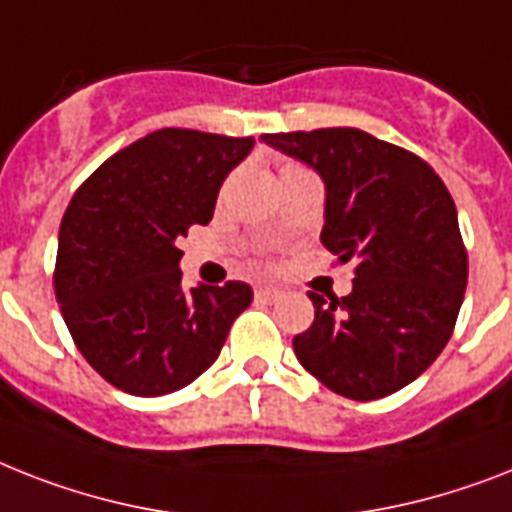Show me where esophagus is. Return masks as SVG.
I'll list each match as a JSON object with an SVG mask.
<instances>
[{"mask_svg": "<svg viewBox=\"0 0 512 512\" xmlns=\"http://www.w3.org/2000/svg\"><path fill=\"white\" fill-rule=\"evenodd\" d=\"M255 297L260 299V302H273V299L281 297V292H278V289H268V286H263V289H257Z\"/></svg>", "mask_w": 512, "mask_h": 512, "instance_id": "34e87169", "label": "esophagus"}]
</instances>
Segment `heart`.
<instances>
[{
  "label": "heart",
  "mask_w": 512,
  "mask_h": 512,
  "mask_svg": "<svg viewBox=\"0 0 512 512\" xmlns=\"http://www.w3.org/2000/svg\"><path fill=\"white\" fill-rule=\"evenodd\" d=\"M294 168H299V165H286L284 170H294ZM284 170H281V173H284Z\"/></svg>",
  "instance_id": "1"
}]
</instances>
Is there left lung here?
<instances>
[{
    "label": "left lung",
    "instance_id": "1",
    "mask_svg": "<svg viewBox=\"0 0 512 512\" xmlns=\"http://www.w3.org/2000/svg\"><path fill=\"white\" fill-rule=\"evenodd\" d=\"M326 181L321 242L355 263L347 297L307 292L313 326L294 355L331 392L368 402L400 392L450 342L468 252L444 181L413 152L360 128L265 134Z\"/></svg>",
    "mask_w": 512,
    "mask_h": 512
}]
</instances>
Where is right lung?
Returning <instances> with one entry per match:
<instances>
[{
	"label": "right lung",
	"mask_w": 512,
	"mask_h": 512,
	"mask_svg": "<svg viewBox=\"0 0 512 512\" xmlns=\"http://www.w3.org/2000/svg\"><path fill=\"white\" fill-rule=\"evenodd\" d=\"M255 139L162 128L102 162L60 223L54 297L78 352L115 389L160 397L218 360L252 302L242 281L184 292L178 236L213 218Z\"/></svg>",
	"instance_id": "right-lung-1"
}]
</instances>
